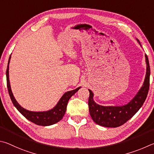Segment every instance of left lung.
Listing matches in <instances>:
<instances>
[{
    "label": "left lung",
    "mask_w": 154,
    "mask_h": 154,
    "mask_svg": "<svg viewBox=\"0 0 154 154\" xmlns=\"http://www.w3.org/2000/svg\"><path fill=\"white\" fill-rule=\"evenodd\" d=\"M137 40L141 45L139 40L138 39ZM145 57L147 69L143 85L134 98L127 104L121 106H100L94 101V94L88 89L90 93L88 98L89 112L93 120L96 124L104 127H118L130 120L141 108L147 98L149 88L150 67L146 54Z\"/></svg>",
    "instance_id": "left-lung-1"
}]
</instances>
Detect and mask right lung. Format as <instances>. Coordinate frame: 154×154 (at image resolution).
Returning a JSON list of instances; mask_svg holds the SVG:
<instances>
[{
  "instance_id": "right-lung-1",
  "label": "right lung",
  "mask_w": 154,
  "mask_h": 154,
  "mask_svg": "<svg viewBox=\"0 0 154 154\" xmlns=\"http://www.w3.org/2000/svg\"><path fill=\"white\" fill-rule=\"evenodd\" d=\"M11 56L9 57V61H8V66L6 72V76H7V85L8 88V91H9V96L11 99L12 103L14 105V106L17 108V109L22 114L26 119L31 121L32 122L36 124L39 126H50L53 125L54 124L58 122L63 118L65 113L66 112L67 105L68 103L69 99L71 98L72 95L79 91L81 87H79L75 88L74 90L67 91L64 95L61 97V99H59L58 103H57L56 106L53 107V109L46 112H32L29 111L24 109L23 107H21L20 104L16 101L14 96L13 95L11 88L10 82H9V64L11 59Z\"/></svg>"
}]
</instances>
